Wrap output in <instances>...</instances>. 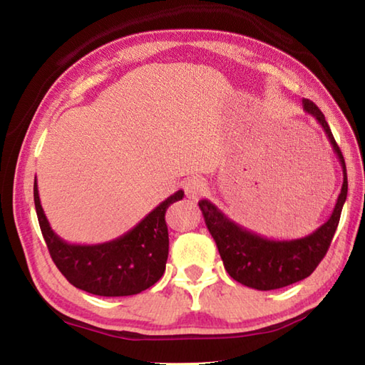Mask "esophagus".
Segmentation results:
<instances>
[{
  "label": "esophagus",
  "instance_id": "1",
  "mask_svg": "<svg viewBox=\"0 0 365 365\" xmlns=\"http://www.w3.org/2000/svg\"><path fill=\"white\" fill-rule=\"evenodd\" d=\"M183 190H185V195H187V197L196 201L197 197L205 193L206 182L200 177H191V178H188V180H185Z\"/></svg>",
  "mask_w": 365,
  "mask_h": 365
}]
</instances>
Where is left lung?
Instances as JSON below:
<instances>
[{
    "label": "left lung",
    "mask_w": 365,
    "mask_h": 365,
    "mask_svg": "<svg viewBox=\"0 0 365 365\" xmlns=\"http://www.w3.org/2000/svg\"><path fill=\"white\" fill-rule=\"evenodd\" d=\"M302 108L322 125L333 153L336 154L343 168L341 193L338 195L330 219L324 225L302 238L270 240L246 230L237 222L228 219L211 201L201 200L197 202L205 215L209 232L217 245L219 255L224 261L228 275L242 285L261 289V292L288 287L292 283L304 280L316 270L330 248L346 196H348V175H346L344 158L333 138L325 115L309 100H302Z\"/></svg>",
    "instance_id": "1"
}]
</instances>
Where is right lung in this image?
Listing matches in <instances>:
<instances>
[{
	"label": "right lung",
	"instance_id": "right-lung-1",
	"mask_svg": "<svg viewBox=\"0 0 365 365\" xmlns=\"http://www.w3.org/2000/svg\"><path fill=\"white\" fill-rule=\"evenodd\" d=\"M183 195L182 190L170 195L132 230L113 242L72 245L53 232L43 212L36 177L34 183L36 215L53 262L73 287L98 296L138 294L163 277L169 256L165 211Z\"/></svg>",
	"mask_w": 365,
	"mask_h": 365
}]
</instances>
